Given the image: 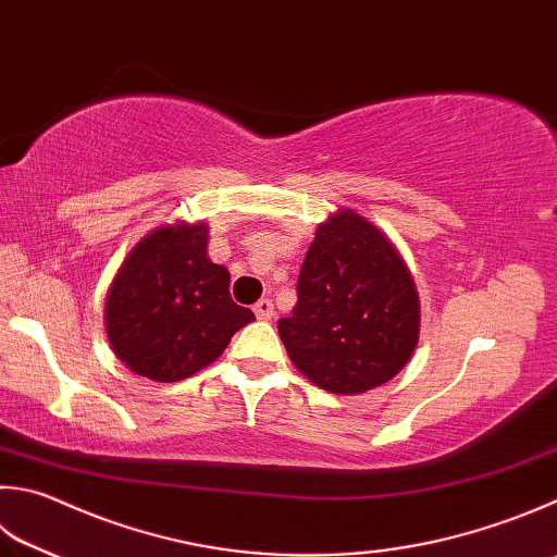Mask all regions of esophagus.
<instances>
[{
  "label": "esophagus",
  "mask_w": 557,
  "mask_h": 557,
  "mask_svg": "<svg viewBox=\"0 0 557 557\" xmlns=\"http://www.w3.org/2000/svg\"><path fill=\"white\" fill-rule=\"evenodd\" d=\"M255 314H257L259 320H271V318H274V302H271L269 298H261V300H257Z\"/></svg>",
  "instance_id": "obj_1"
}]
</instances>
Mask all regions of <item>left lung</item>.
Returning a JSON list of instances; mask_svg holds the SVG:
<instances>
[{"instance_id":"1","label":"left lung","mask_w":557,"mask_h":557,"mask_svg":"<svg viewBox=\"0 0 557 557\" xmlns=\"http://www.w3.org/2000/svg\"><path fill=\"white\" fill-rule=\"evenodd\" d=\"M278 334L322 391L356 395L391 381L419 339V296L400 251L359 213H334L314 233Z\"/></svg>"}]
</instances>
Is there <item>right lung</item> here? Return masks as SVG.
Returning <instances> with one entry per match:
<instances>
[{
	"label": "right lung",
	"mask_w": 557,
	"mask_h": 557,
	"mask_svg": "<svg viewBox=\"0 0 557 557\" xmlns=\"http://www.w3.org/2000/svg\"><path fill=\"white\" fill-rule=\"evenodd\" d=\"M208 225H162L123 261L107 298L113 354L133 373L174 383L213 363L255 312L230 298V271L208 259Z\"/></svg>",
	"instance_id": "add662e5"
}]
</instances>
